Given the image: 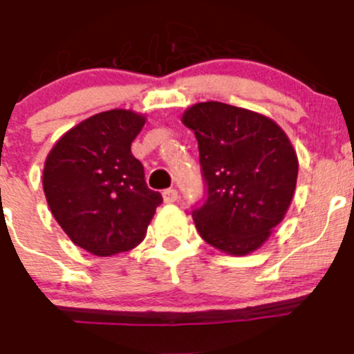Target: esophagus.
<instances>
[{"label": "esophagus", "mask_w": 354, "mask_h": 354, "mask_svg": "<svg viewBox=\"0 0 354 354\" xmlns=\"http://www.w3.org/2000/svg\"><path fill=\"white\" fill-rule=\"evenodd\" d=\"M162 197H164V203H176L178 201V190L176 189H167L162 192Z\"/></svg>", "instance_id": "obj_1"}]
</instances>
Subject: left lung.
Here are the masks:
<instances>
[{"instance_id": "obj_1", "label": "left lung", "mask_w": 354, "mask_h": 354, "mask_svg": "<svg viewBox=\"0 0 354 354\" xmlns=\"http://www.w3.org/2000/svg\"><path fill=\"white\" fill-rule=\"evenodd\" d=\"M194 130L206 183L192 212L201 238L232 256H247L282 222L298 178V158L273 120L222 102H201L183 113Z\"/></svg>"}]
</instances>
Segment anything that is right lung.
Instances as JSON below:
<instances>
[{
	"mask_svg": "<svg viewBox=\"0 0 354 354\" xmlns=\"http://www.w3.org/2000/svg\"><path fill=\"white\" fill-rule=\"evenodd\" d=\"M146 118L113 109L63 133L47 155L44 192L66 236L95 256L138 247L162 203L130 151Z\"/></svg>",
	"mask_w": 354,
	"mask_h": 354,
	"instance_id": "obj_1",
	"label": "right lung"
}]
</instances>
